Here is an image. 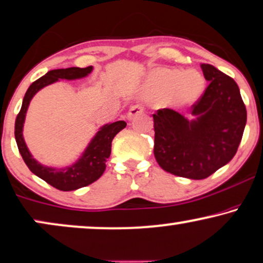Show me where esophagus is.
I'll list each match as a JSON object with an SVG mask.
<instances>
[{"instance_id": "esophagus-1", "label": "esophagus", "mask_w": 263, "mask_h": 263, "mask_svg": "<svg viewBox=\"0 0 263 263\" xmlns=\"http://www.w3.org/2000/svg\"><path fill=\"white\" fill-rule=\"evenodd\" d=\"M143 111H144V105H142V104L132 105V107L129 108L128 112H127V119L131 120V119H134L136 115L141 114V112H143Z\"/></svg>"}]
</instances>
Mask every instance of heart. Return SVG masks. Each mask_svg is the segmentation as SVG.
I'll return each mask as SVG.
<instances>
[{"mask_svg":"<svg viewBox=\"0 0 263 263\" xmlns=\"http://www.w3.org/2000/svg\"><path fill=\"white\" fill-rule=\"evenodd\" d=\"M204 88V80L197 71L183 72L181 70L161 69L152 75L148 92L154 97L168 95L172 103L178 105L194 102Z\"/></svg>","mask_w":263,"mask_h":263,"instance_id":"heart-1","label":"heart"}]
</instances>
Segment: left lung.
Returning a JSON list of instances; mask_svg holds the SVG:
<instances>
[{"label": "left lung", "instance_id": "1", "mask_svg": "<svg viewBox=\"0 0 263 263\" xmlns=\"http://www.w3.org/2000/svg\"><path fill=\"white\" fill-rule=\"evenodd\" d=\"M209 81L191 107L197 120L164 108L154 119V155L162 170L204 179L233 159L247 124V108L237 82L214 65L201 64Z\"/></svg>", "mask_w": 263, "mask_h": 263}]
</instances>
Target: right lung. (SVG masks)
Wrapping results in <instances>:
<instances>
[{"label": "right lung", "mask_w": 263, "mask_h": 263, "mask_svg": "<svg viewBox=\"0 0 263 263\" xmlns=\"http://www.w3.org/2000/svg\"><path fill=\"white\" fill-rule=\"evenodd\" d=\"M92 71V66L86 68H66V69H55V70L48 71L42 78L36 80L30 85L26 91L24 99H23L22 109L19 114L16 115L14 136L16 145H18L19 153H21L23 160L25 161L29 170L35 174L37 177L47 182L52 187L59 189L63 192L75 191V189L86 187V185L93 183L95 181L101 177L104 172L105 161L110 156L111 153V142L112 139L122 128L126 127L125 121H116L112 124H108L99 129L95 138L88 144L84 155L79 159L78 162L69 167L58 170V168L46 167L32 158L30 154L28 147H26L24 138H23V125H24L25 114L28 110L30 101L34 97L35 93L45 86L51 85L53 82L58 81L59 79L75 80L80 78H85Z\"/></svg>", "instance_id": "obj_1"}]
</instances>
